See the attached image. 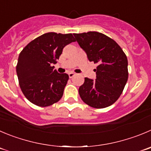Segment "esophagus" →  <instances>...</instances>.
Listing matches in <instances>:
<instances>
[{"instance_id": "esophagus-1", "label": "esophagus", "mask_w": 151, "mask_h": 151, "mask_svg": "<svg viewBox=\"0 0 151 151\" xmlns=\"http://www.w3.org/2000/svg\"><path fill=\"white\" fill-rule=\"evenodd\" d=\"M68 75H69V77H70V78H73V76H76V73H68Z\"/></svg>"}]
</instances>
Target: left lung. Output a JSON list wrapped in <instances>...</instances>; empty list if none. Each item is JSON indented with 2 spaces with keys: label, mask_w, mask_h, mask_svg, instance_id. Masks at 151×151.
I'll use <instances>...</instances> for the list:
<instances>
[{
  "label": "left lung",
  "mask_w": 151,
  "mask_h": 151,
  "mask_svg": "<svg viewBox=\"0 0 151 151\" xmlns=\"http://www.w3.org/2000/svg\"><path fill=\"white\" fill-rule=\"evenodd\" d=\"M89 61L98 66L95 81L84 78L78 89L82 101L94 108L112 105L119 98L128 78L127 58L120 46L98 32L73 34Z\"/></svg>",
  "instance_id": "1"
}]
</instances>
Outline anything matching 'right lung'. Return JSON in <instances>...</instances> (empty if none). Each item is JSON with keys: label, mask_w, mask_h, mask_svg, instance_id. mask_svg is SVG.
<instances>
[{"label": "right lung", "mask_w": 151, "mask_h": 151, "mask_svg": "<svg viewBox=\"0 0 151 151\" xmlns=\"http://www.w3.org/2000/svg\"><path fill=\"white\" fill-rule=\"evenodd\" d=\"M76 39L73 34L48 32L29 43L19 54L16 73L26 98L39 107H47L61 99L69 79L54 70L65 46Z\"/></svg>", "instance_id": "obj_1"}]
</instances>
